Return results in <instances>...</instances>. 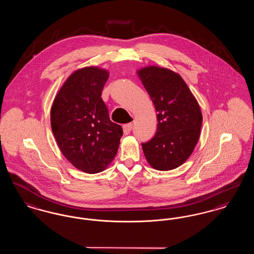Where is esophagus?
<instances>
[{
	"label": "esophagus",
	"mask_w": 254,
	"mask_h": 254,
	"mask_svg": "<svg viewBox=\"0 0 254 254\" xmlns=\"http://www.w3.org/2000/svg\"><path fill=\"white\" fill-rule=\"evenodd\" d=\"M131 129H132V124H131V123L127 124V125H124V126H123V130H124V133H125L126 135L130 132V131H131Z\"/></svg>",
	"instance_id": "obj_1"
}]
</instances>
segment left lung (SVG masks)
<instances>
[{
    "mask_svg": "<svg viewBox=\"0 0 254 254\" xmlns=\"http://www.w3.org/2000/svg\"><path fill=\"white\" fill-rule=\"evenodd\" d=\"M137 74L157 111V131L142 144L145 159L157 170L176 169L190 156L199 140L200 106L178 73L150 65Z\"/></svg>",
    "mask_w": 254,
    "mask_h": 254,
    "instance_id": "1",
    "label": "left lung"
}]
</instances>
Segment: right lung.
<instances>
[{
	"instance_id": "obj_1",
	"label": "right lung",
	"mask_w": 254,
	"mask_h": 254,
	"mask_svg": "<svg viewBox=\"0 0 254 254\" xmlns=\"http://www.w3.org/2000/svg\"><path fill=\"white\" fill-rule=\"evenodd\" d=\"M108 70L97 66L78 69L66 79L54 99L50 122L63 155L76 169L98 173L115 157L123 135L110 121L102 100Z\"/></svg>"
}]
</instances>
